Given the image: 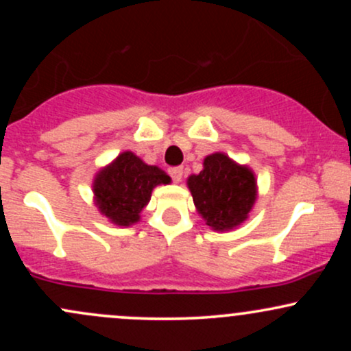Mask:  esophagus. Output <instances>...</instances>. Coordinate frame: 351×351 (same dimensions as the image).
<instances>
[{
  "label": "esophagus",
  "mask_w": 351,
  "mask_h": 351,
  "mask_svg": "<svg viewBox=\"0 0 351 351\" xmlns=\"http://www.w3.org/2000/svg\"><path fill=\"white\" fill-rule=\"evenodd\" d=\"M168 173H170L171 180L175 181V183H180L181 178H183V168H180V167L170 168V170H168Z\"/></svg>",
  "instance_id": "34e87169"
}]
</instances>
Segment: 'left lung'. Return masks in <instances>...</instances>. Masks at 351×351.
Returning a JSON list of instances; mask_svg holds the SVG:
<instances>
[{
	"label": "left lung",
	"mask_w": 351,
	"mask_h": 351,
	"mask_svg": "<svg viewBox=\"0 0 351 351\" xmlns=\"http://www.w3.org/2000/svg\"><path fill=\"white\" fill-rule=\"evenodd\" d=\"M203 171L188 178L198 213L215 231H228L245 221L256 201V178L224 153L204 158Z\"/></svg>",
	"instance_id": "left-lung-1"
}]
</instances>
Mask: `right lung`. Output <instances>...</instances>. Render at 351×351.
Here are the masks:
<instances>
[{
	"mask_svg": "<svg viewBox=\"0 0 351 351\" xmlns=\"http://www.w3.org/2000/svg\"><path fill=\"white\" fill-rule=\"evenodd\" d=\"M168 184L170 176L158 167L143 163L132 152H125L94 181L95 203L102 215L119 226H130L150 201L156 184Z\"/></svg>",
	"mask_w": 351,
	"mask_h": 351,
	"instance_id": "add662e5",
	"label": "right lung"
}]
</instances>
